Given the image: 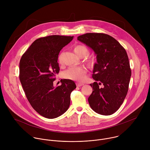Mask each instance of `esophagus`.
<instances>
[{
  "instance_id": "obj_1",
  "label": "esophagus",
  "mask_w": 150,
  "mask_h": 150,
  "mask_svg": "<svg viewBox=\"0 0 150 150\" xmlns=\"http://www.w3.org/2000/svg\"><path fill=\"white\" fill-rule=\"evenodd\" d=\"M76 86H77V87H81V86H82V85H83L84 84H83V83L77 82V83H76Z\"/></svg>"
}]
</instances>
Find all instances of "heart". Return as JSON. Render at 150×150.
Masks as SVG:
<instances>
[{
	"mask_svg": "<svg viewBox=\"0 0 150 150\" xmlns=\"http://www.w3.org/2000/svg\"><path fill=\"white\" fill-rule=\"evenodd\" d=\"M74 52L79 57H83L88 53V49L83 45H78L74 47ZM88 62L91 63L92 59H89ZM86 70L81 67H71L63 73V77L70 80L82 81L85 76Z\"/></svg>",
	"mask_w": 150,
	"mask_h": 150,
	"instance_id": "obj_1",
	"label": "heart"
}]
</instances>
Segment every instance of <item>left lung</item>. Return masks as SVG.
I'll return each mask as SVG.
<instances>
[{"instance_id": "1", "label": "left lung", "mask_w": 150, "mask_h": 150, "mask_svg": "<svg viewBox=\"0 0 150 150\" xmlns=\"http://www.w3.org/2000/svg\"><path fill=\"white\" fill-rule=\"evenodd\" d=\"M77 39L97 55L93 74L96 82L90 84L93 93L88 98L91 108L100 115H112L122 104L129 88L131 69L127 53L108 34L86 33Z\"/></svg>"}]
</instances>
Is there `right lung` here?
<instances>
[{"instance_id":"right-lung-1","label":"right lung","mask_w":150,"mask_h":150,"mask_svg":"<svg viewBox=\"0 0 150 150\" xmlns=\"http://www.w3.org/2000/svg\"><path fill=\"white\" fill-rule=\"evenodd\" d=\"M74 36L53 35L35 40L21 57L19 79L33 108L48 119L56 118L65 113L71 103V93L76 88L70 79H61L54 87L55 75L59 72L58 55Z\"/></svg>"}]
</instances>
